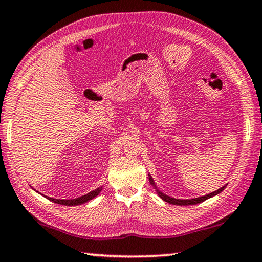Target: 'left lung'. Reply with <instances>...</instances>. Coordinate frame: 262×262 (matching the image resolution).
Returning a JSON list of instances; mask_svg holds the SVG:
<instances>
[{
  "label": "left lung",
  "mask_w": 262,
  "mask_h": 262,
  "mask_svg": "<svg viewBox=\"0 0 262 262\" xmlns=\"http://www.w3.org/2000/svg\"><path fill=\"white\" fill-rule=\"evenodd\" d=\"M149 181H150V184L152 185L155 190L157 191L158 196L161 197V199H162L163 201H165V202H168V203H170V204H176V206H192V204L201 203V202H203V201H206V200H208V199H210V197L219 195L220 192L223 191V189H225V188L227 187V184H226V185H223V187H221L220 189H217V190H216V191L210 192V194H207V195H204V196H200V197H195V199L182 200V199H175V197H171V196L166 195V194H164V192H163V191L159 190V188L157 187V184L155 183L154 178L151 177L150 173H149Z\"/></svg>",
  "instance_id": "8db88e82"
}]
</instances>
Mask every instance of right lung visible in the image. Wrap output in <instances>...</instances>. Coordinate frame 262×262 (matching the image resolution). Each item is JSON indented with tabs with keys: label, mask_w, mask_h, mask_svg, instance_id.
I'll return each mask as SVG.
<instances>
[{
	"label": "right lung",
	"mask_w": 262,
	"mask_h": 262,
	"mask_svg": "<svg viewBox=\"0 0 262 262\" xmlns=\"http://www.w3.org/2000/svg\"><path fill=\"white\" fill-rule=\"evenodd\" d=\"M34 190H35V189H34ZM101 190H103V185H101V187H99V188L94 189V190H92V191H90L89 194L82 195V196H80V197H77V199H71V200L53 199V197H48V196H46V195H42V194H41V192H39V191H36V190H35V191L39 192V194H41L43 197H46V199H48L49 201H52V202H54V203L62 204V206H79V204H84V203H86V202H89V201L93 200L94 197L100 194Z\"/></svg>",
	"instance_id": "1"
}]
</instances>
